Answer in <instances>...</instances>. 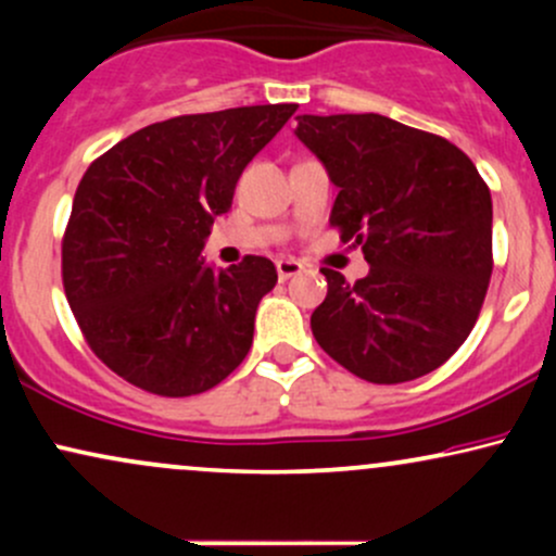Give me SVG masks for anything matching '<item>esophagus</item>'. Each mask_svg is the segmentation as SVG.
<instances>
[{
    "label": "esophagus",
    "mask_w": 556,
    "mask_h": 556,
    "mask_svg": "<svg viewBox=\"0 0 556 556\" xmlns=\"http://www.w3.org/2000/svg\"><path fill=\"white\" fill-rule=\"evenodd\" d=\"M303 271V264H300V261H295V258H279L277 261V274H279V279H290V277H298V274Z\"/></svg>",
    "instance_id": "1"
}]
</instances>
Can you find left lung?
Instances as JSON below:
<instances>
[{
    "label": "left lung",
    "mask_w": 556,
    "mask_h": 556,
    "mask_svg": "<svg viewBox=\"0 0 556 556\" xmlns=\"http://www.w3.org/2000/svg\"><path fill=\"white\" fill-rule=\"evenodd\" d=\"M295 136L340 188L329 222L363 248L348 285L321 269L324 353L374 384L431 374L468 340L491 279V193L446 138L381 114H300Z\"/></svg>",
    "instance_id": "8db88e82"
}]
</instances>
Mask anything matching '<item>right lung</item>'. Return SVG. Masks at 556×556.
I'll list each match as a JSON object with an SVG mask.
<instances>
[{"label": "right lung", "mask_w": 556, "mask_h": 556, "mask_svg": "<svg viewBox=\"0 0 556 556\" xmlns=\"http://www.w3.org/2000/svg\"><path fill=\"white\" fill-rule=\"evenodd\" d=\"M298 104L182 114L132 132L75 190L62 282L88 344L114 374L162 397L225 381L253 344L269 258L214 269L203 245L251 159Z\"/></svg>", "instance_id": "1"}]
</instances>
